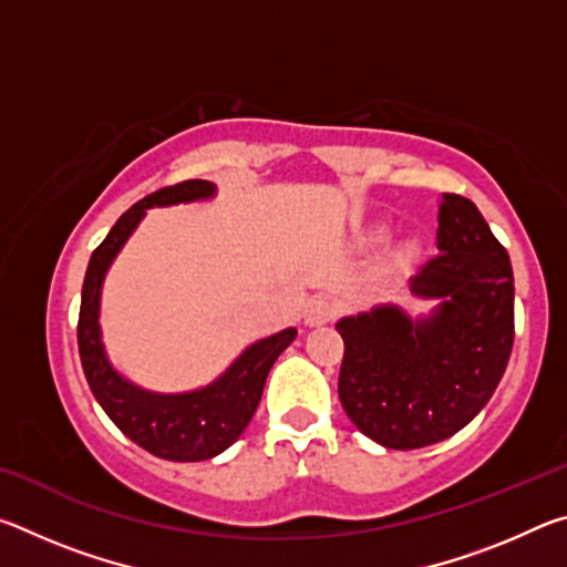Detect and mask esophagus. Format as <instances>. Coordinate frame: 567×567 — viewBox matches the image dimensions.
Listing matches in <instances>:
<instances>
[{"instance_id": "34e87169", "label": "esophagus", "mask_w": 567, "mask_h": 567, "mask_svg": "<svg viewBox=\"0 0 567 567\" xmlns=\"http://www.w3.org/2000/svg\"><path fill=\"white\" fill-rule=\"evenodd\" d=\"M338 302L332 300V297H315V300L305 307V324H310V328H318V324L330 322L334 315H338Z\"/></svg>"}]
</instances>
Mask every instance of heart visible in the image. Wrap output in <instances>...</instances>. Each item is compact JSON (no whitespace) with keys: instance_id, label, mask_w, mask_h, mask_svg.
Returning a JSON list of instances; mask_svg holds the SVG:
<instances>
[{"instance_id":"1","label":"heart","mask_w":567,"mask_h":567,"mask_svg":"<svg viewBox=\"0 0 567 567\" xmlns=\"http://www.w3.org/2000/svg\"><path fill=\"white\" fill-rule=\"evenodd\" d=\"M380 237H382V239H385V237H388V233H382ZM412 252H415V247H408V255H412Z\"/></svg>"}]
</instances>
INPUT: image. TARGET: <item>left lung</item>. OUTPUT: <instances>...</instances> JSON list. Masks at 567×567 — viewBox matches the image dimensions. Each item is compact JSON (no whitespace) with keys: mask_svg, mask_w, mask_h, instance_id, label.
I'll return each instance as SVG.
<instances>
[{"mask_svg":"<svg viewBox=\"0 0 567 567\" xmlns=\"http://www.w3.org/2000/svg\"><path fill=\"white\" fill-rule=\"evenodd\" d=\"M435 257L410 290L440 300L412 320L380 305L334 328L344 340L340 402L354 427L390 450L435 445L487 405L515 338V285L505 247L467 197L445 192Z\"/></svg>","mask_w":567,"mask_h":567,"instance_id":"left-lung-1","label":"left lung"}]
</instances>
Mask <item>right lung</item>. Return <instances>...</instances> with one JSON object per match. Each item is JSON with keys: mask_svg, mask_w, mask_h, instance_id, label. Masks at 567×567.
I'll return each instance as SVG.
<instances>
[{"mask_svg": "<svg viewBox=\"0 0 567 567\" xmlns=\"http://www.w3.org/2000/svg\"><path fill=\"white\" fill-rule=\"evenodd\" d=\"M213 195V182L187 179L140 199L114 223L104 243L94 249L82 285L76 342H80L84 378L90 382L92 395L132 443L162 460H175V463H197V460L215 457L245 433L260 405L270 368L287 344L297 338V330L287 328L270 338L257 340L209 385L175 392V395L134 385L112 368L100 330V295L112 260L150 207L197 203V199H209Z\"/></svg>", "mask_w": 567, "mask_h": 567, "instance_id": "obj_1", "label": "right lung"}]
</instances>
